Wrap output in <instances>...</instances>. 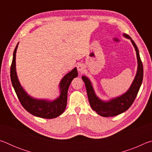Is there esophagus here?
<instances>
[{
    "label": "esophagus",
    "instance_id": "obj_1",
    "mask_svg": "<svg viewBox=\"0 0 152 152\" xmlns=\"http://www.w3.org/2000/svg\"><path fill=\"white\" fill-rule=\"evenodd\" d=\"M77 69H78L79 73H83L84 70H85V66H84V64H79L77 66Z\"/></svg>",
    "mask_w": 152,
    "mask_h": 152
}]
</instances>
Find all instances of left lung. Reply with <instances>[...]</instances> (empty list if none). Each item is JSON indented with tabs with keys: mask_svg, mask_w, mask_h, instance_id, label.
<instances>
[{
	"mask_svg": "<svg viewBox=\"0 0 152 152\" xmlns=\"http://www.w3.org/2000/svg\"><path fill=\"white\" fill-rule=\"evenodd\" d=\"M123 37L131 40L136 51L137 60V72L132 84L127 91L119 96L112 98L108 101H103L95 93L92 82L88 77L86 76H82V80L85 83L89 103L92 109L102 117H114L126 111L134 102L142 83L143 69L138 48L129 36L125 33H123Z\"/></svg>",
	"mask_w": 152,
	"mask_h": 152,
	"instance_id": "left-lung-1",
	"label": "left lung"
}]
</instances>
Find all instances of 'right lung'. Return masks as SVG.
Instances as JSON below:
<instances>
[{"label": "right lung", "mask_w": 152, "mask_h": 152, "mask_svg": "<svg viewBox=\"0 0 152 152\" xmlns=\"http://www.w3.org/2000/svg\"><path fill=\"white\" fill-rule=\"evenodd\" d=\"M19 43L14 50L11 66V79L12 86L20 104L24 109L34 116L43 119H53L64 112L67 104L68 91L72 80L78 76L77 68H74L66 74L59 84L60 95L56 99H39L32 97L25 91L18 78L16 71V53Z\"/></svg>", "instance_id": "1"}]
</instances>
